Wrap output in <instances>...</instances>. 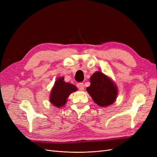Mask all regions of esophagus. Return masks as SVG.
Masks as SVG:
<instances>
[{
    "mask_svg": "<svg viewBox=\"0 0 157 157\" xmlns=\"http://www.w3.org/2000/svg\"><path fill=\"white\" fill-rule=\"evenodd\" d=\"M77 86H78V89H79L80 90H84V84L82 83V82L78 83V85H77Z\"/></svg>",
    "mask_w": 157,
    "mask_h": 157,
    "instance_id": "obj_1",
    "label": "esophagus"
}]
</instances>
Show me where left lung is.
Instances as JSON below:
<instances>
[{
    "mask_svg": "<svg viewBox=\"0 0 157 157\" xmlns=\"http://www.w3.org/2000/svg\"><path fill=\"white\" fill-rule=\"evenodd\" d=\"M87 92L94 101L101 107L111 105L116 100L118 90L112 80L101 72H96L90 78Z\"/></svg>",
    "mask_w": 157,
    "mask_h": 157,
    "instance_id": "8db88e82",
    "label": "left lung"
}]
</instances>
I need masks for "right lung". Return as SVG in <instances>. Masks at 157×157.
I'll list each match as a JSON object with an SVG mask.
<instances>
[{
	"instance_id": "right-lung-1",
	"label": "right lung",
	"mask_w": 157,
	"mask_h": 157,
	"mask_svg": "<svg viewBox=\"0 0 157 157\" xmlns=\"http://www.w3.org/2000/svg\"><path fill=\"white\" fill-rule=\"evenodd\" d=\"M63 77L56 80L50 94V101L57 107H61L66 103L70 94L77 90L74 85L63 81Z\"/></svg>"
}]
</instances>
